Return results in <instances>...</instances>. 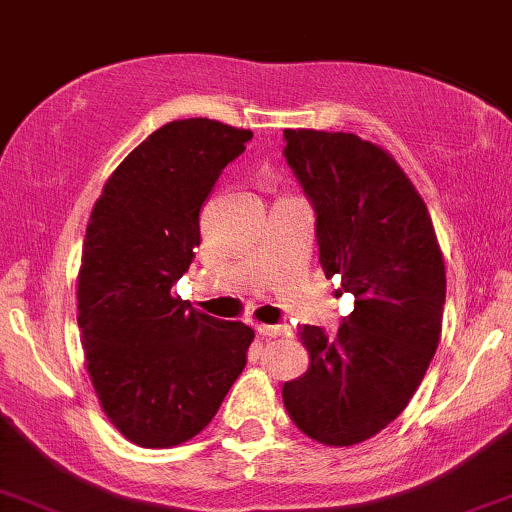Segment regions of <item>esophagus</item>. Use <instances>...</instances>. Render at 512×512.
<instances>
[{
	"mask_svg": "<svg viewBox=\"0 0 512 512\" xmlns=\"http://www.w3.org/2000/svg\"><path fill=\"white\" fill-rule=\"evenodd\" d=\"M288 325H257V335L264 339H274V337H283L288 335Z\"/></svg>",
	"mask_w": 512,
	"mask_h": 512,
	"instance_id": "esophagus-1",
	"label": "esophagus"
}]
</instances>
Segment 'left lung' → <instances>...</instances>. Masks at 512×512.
Instances as JSON below:
<instances>
[{"label": "left lung", "instance_id": "1", "mask_svg": "<svg viewBox=\"0 0 512 512\" xmlns=\"http://www.w3.org/2000/svg\"><path fill=\"white\" fill-rule=\"evenodd\" d=\"M283 156L316 210L318 260L356 297L337 335L304 325L309 370L285 381L311 440L358 445L405 410L442 330L445 262L424 199L384 149L353 133L285 128Z\"/></svg>", "mask_w": 512, "mask_h": 512}]
</instances>
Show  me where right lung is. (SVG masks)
<instances>
[{
    "label": "right lung",
    "mask_w": 512,
    "mask_h": 512,
    "mask_svg": "<svg viewBox=\"0 0 512 512\" xmlns=\"http://www.w3.org/2000/svg\"><path fill=\"white\" fill-rule=\"evenodd\" d=\"M250 131L170 121L109 175L86 227L77 285L88 377L133 445L192 440L243 372L255 332L170 295L201 243L199 213Z\"/></svg>",
    "instance_id": "obj_1"
}]
</instances>
